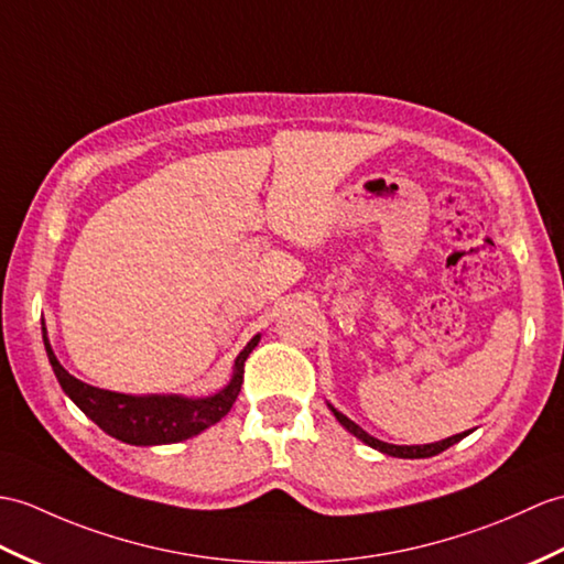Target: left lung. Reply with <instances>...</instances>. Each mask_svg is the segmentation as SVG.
Returning <instances> with one entry per match:
<instances>
[{
	"label": "left lung",
	"instance_id": "8db88e82",
	"mask_svg": "<svg viewBox=\"0 0 564 564\" xmlns=\"http://www.w3.org/2000/svg\"><path fill=\"white\" fill-rule=\"evenodd\" d=\"M329 409H332V413L336 415V421L341 423L350 435H356L358 440H362L365 444H370L372 449H379L382 454H389V456H399V459H427V456H435V454H440V452H444L447 447H452V444H456L459 440H464L468 432H462V435H454V437H447V440H442V442H432V444H389V442H382V440H377V437H372V435H368V432H365L360 425H356L350 421V417H346L341 411H336L334 405L329 403Z\"/></svg>",
	"mask_w": 564,
	"mask_h": 564
}]
</instances>
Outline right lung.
Returning <instances> with one entry per match:
<instances>
[{"label": "right lung", "mask_w": 564, "mask_h": 564, "mask_svg": "<svg viewBox=\"0 0 564 564\" xmlns=\"http://www.w3.org/2000/svg\"><path fill=\"white\" fill-rule=\"evenodd\" d=\"M259 334L250 344L242 348V352L235 358L232 379L223 387L218 394L206 399H185V397H132V394H117V391L90 387L82 379H76L62 368L52 346L47 341V329L43 322V341L52 370L59 387L64 389L78 409H82L90 421H94L102 432L110 437L137 444V447H151V444H173L199 435L202 430L216 425L223 415H228L235 399L240 394L242 375H245V360L259 344Z\"/></svg>", "instance_id": "add662e5"}]
</instances>
